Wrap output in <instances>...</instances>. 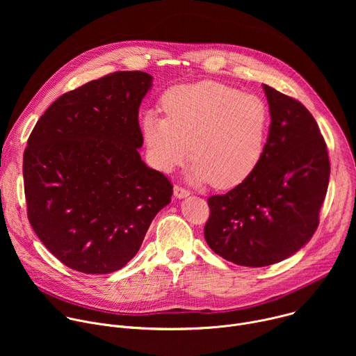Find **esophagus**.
Returning <instances> with one entry per match:
<instances>
[{
    "label": "esophagus",
    "instance_id": "esophagus-1",
    "mask_svg": "<svg viewBox=\"0 0 356 356\" xmlns=\"http://www.w3.org/2000/svg\"><path fill=\"white\" fill-rule=\"evenodd\" d=\"M173 193H175V197H176V198H184V197H187V195L190 194V191H188L187 188L181 187V186H175Z\"/></svg>",
    "mask_w": 356,
    "mask_h": 356
}]
</instances>
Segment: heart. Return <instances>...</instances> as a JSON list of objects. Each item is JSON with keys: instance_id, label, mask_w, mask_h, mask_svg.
<instances>
[{"instance_id": "b5f03b06", "label": "heart", "mask_w": 356, "mask_h": 356, "mask_svg": "<svg viewBox=\"0 0 356 356\" xmlns=\"http://www.w3.org/2000/svg\"><path fill=\"white\" fill-rule=\"evenodd\" d=\"M166 117L146 113L142 138L152 166L172 172L190 156L193 179L231 188L258 169L270 132V110L253 94L214 81L176 86L162 98Z\"/></svg>"}]
</instances>
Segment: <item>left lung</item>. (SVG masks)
Returning <instances> with one entry per match:
<instances>
[{
	"label": "left lung",
	"mask_w": 356,
	"mask_h": 356,
	"mask_svg": "<svg viewBox=\"0 0 356 356\" xmlns=\"http://www.w3.org/2000/svg\"><path fill=\"white\" fill-rule=\"evenodd\" d=\"M270 110L265 155L248 180L209 198V246L241 266L262 268L291 257L320 222L330 159L320 128L300 101L264 84Z\"/></svg>",
	"instance_id": "8db88e82"
}]
</instances>
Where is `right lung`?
Masks as SVG:
<instances>
[{
    "mask_svg": "<svg viewBox=\"0 0 356 356\" xmlns=\"http://www.w3.org/2000/svg\"><path fill=\"white\" fill-rule=\"evenodd\" d=\"M143 72H115L60 95L24 152L28 220L47 250L87 275L124 268L155 216L170 202L169 179L138 149Z\"/></svg>",
    "mask_w": 356,
    "mask_h": 356,
    "instance_id": "1",
    "label": "right lung"
}]
</instances>
